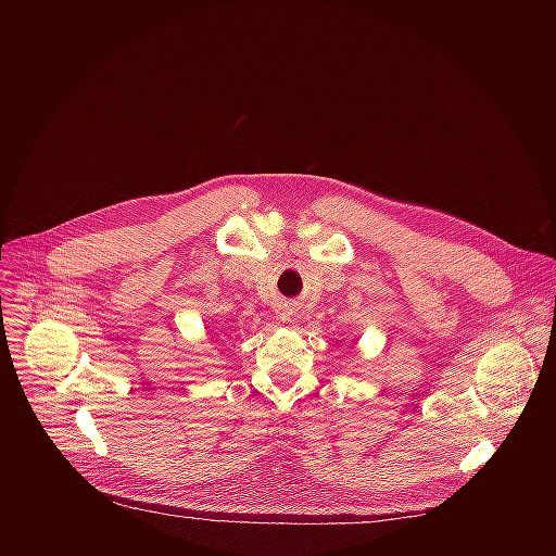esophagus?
<instances>
[{"instance_id": "obj_1", "label": "esophagus", "mask_w": 556, "mask_h": 556, "mask_svg": "<svg viewBox=\"0 0 556 556\" xmlns=\"http://www.w3.org/2000/svg\"><path fill=\"white\" fill-rule=\"evenodd\" d=\"M283 316H286V314H283Z\"/></svg>"}]
</instances>
